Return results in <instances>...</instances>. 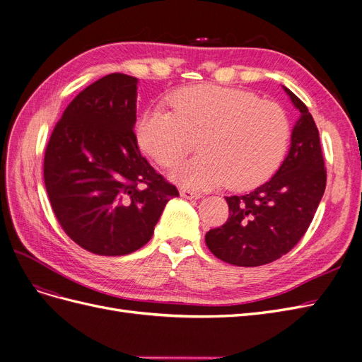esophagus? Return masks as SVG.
<instances>
[{"mask_svg": "<svg viewBox=\"0 0 362 362\" xmlns=\"http://www.w3.org/2000/svg\"><path fill=\"white\" fill-rule=\"evenodd\" d=\"M180 194L185 199H199L202 198V194L198 192H193V190H187V189H181Z\"/></svg>", "mask_w": 362, "mask_h": 362, "instance_id": "34e87169", "label": "esophagus"}]
</instances>
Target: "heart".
<instances>
[{
	"mask_svg": "<svg viewBox=\"0 0 362 362\" xmlns=\"http://www.w3.org/2000/svg\"><path fill=\"white\" fill-rule=\"evenodd\" d=\"M169 105L172 112L146 108L137 120L136 136L141 151L164 168L187 154L190 137L201 136V154L170 172V180L182 187H254L272 177L286 156L290 139L286 112L254 93L189 86L172 93Z\"/></svg>",
	"mask_w": 362,
	"mask_h": 362,
	"instance_id": "b5f03b06",
	"label": "heart"
}]
</instances>
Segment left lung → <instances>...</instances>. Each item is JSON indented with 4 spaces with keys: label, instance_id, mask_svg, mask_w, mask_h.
Returning <instances> with one entry per match:
<instances>
[{
    "label": "left lung",
    "instance_id": "left-lung-1",
    "mask_svg": "<svg viewBox=\"0 0 362 362\" xmlns=\"http://www.w3.org/2000/svg\"><path fill=\"white\" fill-rule=\"evenodd\" d=\"M284 90L300 112L286 160L255 190L228 196V221L205 234L208 249L229 264L257 267L286 255L306 233L323 198L326 169L319 129L299 98L287 87Z\"/></svg>",
    "mask_w": 362,
    "mask_h": 362
}]
</instances>
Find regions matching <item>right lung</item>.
<instances>
[{
	"mask_svg": "<svg viewBox=\"0 0 362 362\" xmlns=\"http://www.w3.org/2000/svg\"><path fill=\"white\" fill-rule=\"evenodd\" d=\"M136 76L87 86L54 128L43 161L48 198L63 231L96 255L145 246L177 187L141 157L134 134Z\"/></svg>",
	"mask_w": 362,
	"mask_h": 362,
	"instance_id": "obj_1",
	"label": "right lung"
}]
</instances>
